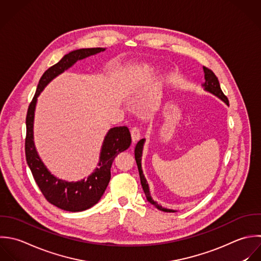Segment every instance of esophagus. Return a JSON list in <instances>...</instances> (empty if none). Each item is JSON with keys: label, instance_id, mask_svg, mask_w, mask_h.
<instances>
[{"label": "esophagus", "instance_id": "obj_1", "mask_svg": "<svg viewBox=\"0 0 261 261\" xmlns=\"http://www.w3.org/2000/svg\"><path fill=\"white\" fill-rule=\"evenodd\" d=\"M131 136H132V140L133 142H136L137 140L140 139L141 133H140V129L137 126H133L131 128Z\"/></svg>", "mask_w": 261, "mask_h": 261}]
</instances>
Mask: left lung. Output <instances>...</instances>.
<instances>
[{"label": "left lung", "mask_w": 261, "mask_h": 261, "mask_svg": "<svg viewBox=\"0 0 261 261\" xmlns=\"http://www.w3.org/2000/svg\"><path fill=\"white\" fill-rule=\"evenodd\" d=\"M203 70H204V77H205V83L203 84L204 88L216 94L217 96H219L221 99H223L226 103L229 105V99L228 97L224 94L222 88H221V85H220V82H219V79L218 77L216 76V74L211 70L208 69L207 67H203ZM143 143H144V139H141L137 142L136 146H135V150H134V154H135V161H136V164H137V167H138V171H139V176H140V182H141V185H142V188H143V191L145 193V196L147 198V200L152 204L154 205L158 210L160 211H163V212H167V213H174V211H171V210H167V208H164L163 206L159 205L150 196V193H149V189H148V184L146 182V179L144 178L143 176V173H142V170H141V155H142V147H143Z\"/></svg>", "instance_id": "8db88e82"}]
</instances>
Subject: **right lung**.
Listing matches in <instances>:
<instances>
[{
	"instance_id": "1",
	"label": "right lung",
	"mask_w": 261,
	"mask_h": 261,
	"mask_svg": "<svg viewBox=\"0 0 261 261\" xmlns=\"http://www.w3.org/2000/svg\"><path fill=\"white\" fill-rule=\"evenodd\" d=\"M102 47L80 48L65 55L57 64L49 67L40 77L35 94L29 103L26 115L25 156L32 176L44 198L55 206L67 212H82L98 202L111 179V167L117 154L131 144V134L126 126L112 128L107 134L98 168L86 180L69 183L55 178L40 161L33 143V117L36 97L43 87L57 75L71 67L78 60L103 51Z\"/></svg>"
}]
</instances>
